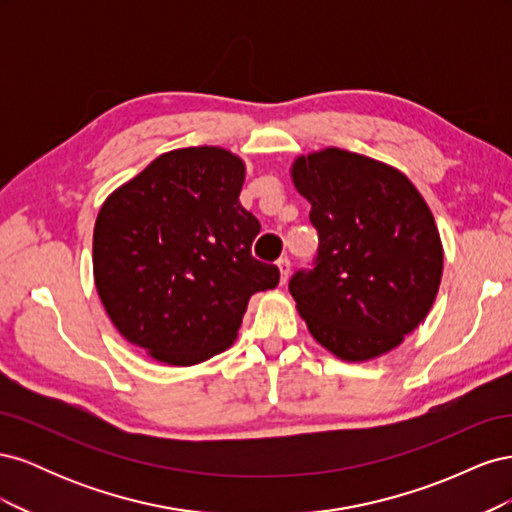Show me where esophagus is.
<instances>
[{
  "label": "esophagus",
  "mask_w": 512,
  "mask_h": 512,
  "mask_svg": "<svg viewBox=\"0 0 512 512\" xmlns=\"http://www.w3.org/2000/svg\"><path fill=\"white\" fill-rule=\"evenodd\" d=\"M277 269H280V282L286 284L288 282V275H290V260L288 258L277 260Z\"/></svg>",
  "instance_id": "34e87169"
}]
</instances>
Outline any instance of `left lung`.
Listing matches in <instances>:
<instances>
[{"instance_id": "left-lung-1", "label": "left lung", "mask_w": 512, "mask_h": 512, "mask_svg": "<svg viewBox=\"0 0 512 512\" xmlns=\"http://www.w3.org/2000/svg\"><path fill=\"white\" fill-rule=\"evenodd\" d=\"M290 177L318 230L316 267L288 284L299 314L337 359H378L436 301L444 252L433 213L401 170L346 149L299 156Z\"/></svg>"}]
</instances>
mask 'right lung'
I'll use <instances>...</instances> for the list:
<instances>
[{
    "label": "right lung",
    "mask_w": 512,
    "mask_h": 512,
    "mask_svg": "<svg viewBox=\"0 0 512 512\" xmlns=\"http://www.w3.org/2000/svg\"><path fill=\"white\" fill-rule=\"evenodd\" d=\"M245 162L222 147L162 153L104 200L94 280L115 329L151 359L188 367L237 339L250 297L280 271L252 256L260 232L239 194Z\"/></svg>",
    "instance_id": "1"
}]
</instances>
